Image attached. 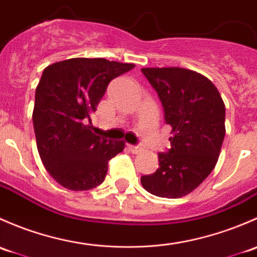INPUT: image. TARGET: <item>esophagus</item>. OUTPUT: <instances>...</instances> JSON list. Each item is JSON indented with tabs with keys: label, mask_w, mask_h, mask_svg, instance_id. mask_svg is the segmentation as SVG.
I'll use <instances>...</instances> for the list:
<instances>
[{
	"label": "esophagus",
	"mask_w": 257,
	"mask_h": 257,
	"mask_svg": "<svg viewBox=\"0 0 257 257\" xmlns=\"http://www.w3.org/2000/svg\"><path fill=\"white\" fill-rule=\"evenodd\" d=\"M127 147L132 153H139L142 151V147L140 145H127Z\"/></svg>",
	"instance_id": "34e87169"
}]
</instances>
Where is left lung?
Segmentation results:
<instances>
[{
  "mask_svg": "<svg viewBox=\"0 0 257 257\" xmlns=\"http://www.w3.org/2000/svg\"><path fill=\"white\" fill-rule=\"evenodd\" d=\"M157 91L172 127L171 148L158 153L160 167L141 177L142 187L162 198L189 194L218 162L225 136V105L213 83L183 68L141 69Z\"/></svg>",
  "mask_w": 257,
  "mask_h": 257,
  "instance_id": "left-lung-1",
  "label": "left lung"
}]
</instances>
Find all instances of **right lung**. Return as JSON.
<instances>
[{"mask_svg":"<svg viewBox=\"0 0 257 257\" xmlns=\"http://www.w3.org/2000/svg\"><path fill=\"white\" fill-rule=\"evenodd\" d=\"M135 68L104 58H73L43 70L36 89L33 126L37 148L48 173L70 190L104 182L109 161L123 141L97 136L91 116L112 79Z\"/></svg>","mask_w":257,"mask_h":257,"instance_id":"add662e5","label":"right lung"}]
</instances>
